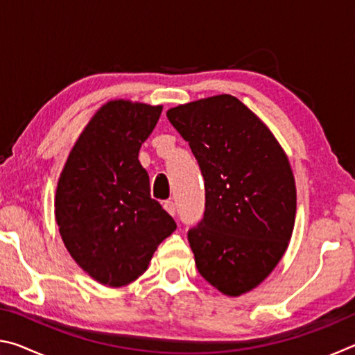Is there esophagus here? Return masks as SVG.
Masks as SVG:
<instances>
[{"label":"esophagus","instance_id":"34e87169","mask_svg":"<svg viewBox=\"0 0 355 355\" xmlns=\"http://www.w3.org/2000/svg\"><path fill=\"white\" fill-rule=\"evenodd\" d=\"M163 207H164V209L167 213H169L171 216H175V211H177V208H175V203H173L172 200H166L164 203H163Z\"/></svg>","mask_w":355,"mask_h":355}]
</instances>
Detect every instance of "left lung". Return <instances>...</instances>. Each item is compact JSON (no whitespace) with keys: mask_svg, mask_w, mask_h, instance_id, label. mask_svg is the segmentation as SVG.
Instances as JSON below:
<instances>
[{"mask_svg":"<svg viewBox=\"0 0 355 355\" xmlns=\"http://www.w3.org/2000/svg\"><path fill=\"white\" fill-rule=\"evenodd\" d=\"M205 180V211L189 228L196 266L227 296L250 291L285 254L296 216V184L284 150L232 95L167 111Z\"/></svg>","mask_w":355,"mask_h":355,"instance_id":"left-lung-1","label":"left lung"}]
</instances>
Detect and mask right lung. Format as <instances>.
<instances>
[{"mask_svg":"<svg viewBox=\"0 0 355 355\" xmlns=\"http://www.w3.org/2000/svg\"><path fill=\"white\" fill-rule=\"evenodd\" d=\"M163 106L114 100L78 137L59 177L55 213L65 248L91 277L123 286L146 271L153 252L175 230L150 197L137 155Z\"/></svg>","mask_w":355,"mask_h":355,"instance_id":"1","label":"right lung"}]
</instances>
